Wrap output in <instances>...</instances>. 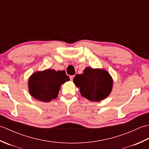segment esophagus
I'll use <instances>...</instances> for the list:
<instances>
[{
	"mask_svg": "<svg viewBox=\"0 0 149 149\" xmlns=\"http://www.w3.org/2000/svg\"><path fill=\"white\" fill-rule=\"evenodd\" d=\"M74 75H71V76L70 77V81H73V79H74Z\"/></svg>",
	"mask_w": 149,
	"mask_h": 149,
	"instance_id": "obj_1",
	"label": "esophagus"
}]
</instances>
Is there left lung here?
<instances>
[{
  "label": "left lung",
  "instance_id": "8db88e82",
  "mask_svg": "<svg viewBox=\"0 0 149 149\" xmlns=\"http://www.w3.org/2000/svg\"><path fill=\"white\" fill-rule=\"evenodd\" d=\"M74 83L80 89L82 96L91 102H99L105 99L111 92L113 80L105 69L88 66L83 74L75 75Z\"/></svg>",
  "mask_w": 149,
  "mask_h": 149
}]
</instances>
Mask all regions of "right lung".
I'll return each instance as SVG.
<instances>
[{
    "instance_id": "add662e5",
    "label": "right lung",
    "mask_w": 149,
    "mask_h": 149,
    "mask_svg": "<svg viewBox=\"0 0 149 149\" xmlns=\"http://www.w3.org/2000/svg\"><path fill=\"white\" fill-rule=\"evenodd\" d=\"M69 80L64 70L46 69L36 72L28 79L29 92L35 99L49 102L56 99L61 84Z\"/></svg>"
}]
</instances>
